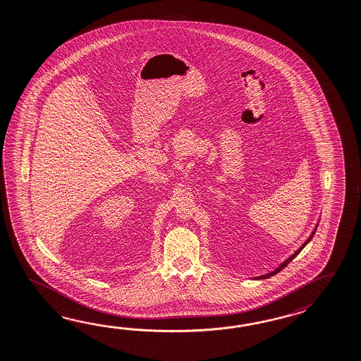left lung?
Listing matches in <instances>:
<instances>
[{
	"mask_svg": "<svg viewBox=\"0 0 361 361\" xmlns=\"http://www.w3.org/2000/svg\"><path fill=\"white\" fill-rule=\"evenodd\" d=\"M317 226H319V224H317V225H316V227L313 228V231H312V234H310V236H308V239H307V240H305V242H304V243H302V245H300V247L298 248V251L293 252V255H291L290 257H287V259H286V260L283 261V262H282V264H281L279 267H277V268L274 269L273 271H270V273H267V274H264V276H259V277H253V279H267V278L273 277V276H276L277 273H279V271H281L282 269L286 268V267H287V265L290 264V261L293 260V259H295V257H296V256H298V255H299V253L302 252V248H304V247H305L307 244L310 243V240H312V238H313V235H314V233H316V230H317Z\"/></svg>",
	"mask_w": 361,
	"mask_h": 361,
	"instance_id": "obj_1",
	"label": "left lung"
}]
</instances>
